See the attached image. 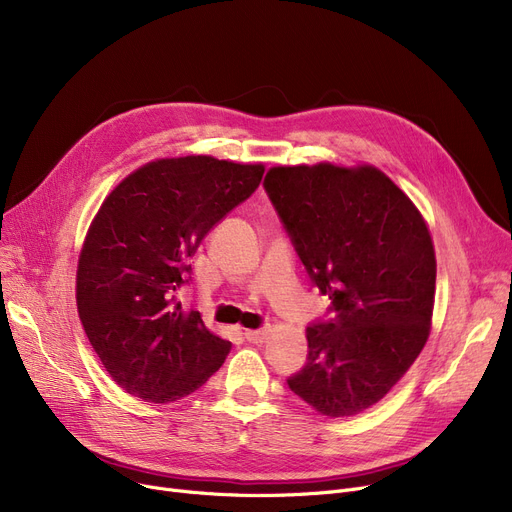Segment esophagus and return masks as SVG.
<instances>
[{
	"instance_id": "1",
	"label": "esophagus",
	"mask_w": 512,
	"mask_h": 512,
	"mask_svg": "<svg viewBox=\"0 0 512 512\" xmlns=\"http://www.w3.org/2000/svg\"><path fill=\"white\" fill-rule=\"evenodd\" d=\"M267 330H245V338L253 344H263L267 340Z\"/></svg>"
}]
</instances>
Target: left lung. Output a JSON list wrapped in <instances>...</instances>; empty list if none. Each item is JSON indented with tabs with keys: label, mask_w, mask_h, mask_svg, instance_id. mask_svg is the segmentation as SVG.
<instances>
[{
	"label": "left lung",
	"mask_w": 512,
	"mask_h": 512,
	"mask_svg": "<svg viewBox=\"0 0 512 512\" xmlns=\"http://www.w3.org/2000/svg\"><path fill=\"white\" fill-rule=\"evenodd\" d=\"M265 191L336 319L307 328V365L288 388L317 413L380 402L432 332L436 251L415 203L375 166H274Z\"/></svg>",
	"instance_id": "obj_1"
}]
</instances>
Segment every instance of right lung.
<instances>
[{"mask_svg": "<svg viewBox=\"0 0 512 512\" xmlns=\"http://www.w3.org/2000/svg\"><path fill=\"white\" fill-rule=\"evenodd\" d=\"M263 164L211 155L161 157L128 174L89 226L76 307L112 380L155 405L201 388L230 353L176 290L203 236L255 193Z\"/></svg>", "mask_w": 512, "mask_h": 512, "instance_id": "obj_1", "label": "right lung"}]
</instances>
